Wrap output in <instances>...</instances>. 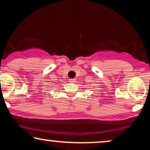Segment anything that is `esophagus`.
I'll return each instance as SVG.
<instances>
[{"instance_id": "34e87169", "label": "esophagus", "mask_w": 150, "mask_h": 150, "mask_svg": "<svg viewBox=\"0 0 150 150\" xmlns=\"http://www.w3.org/2000/svg\"><path fill=\"white\" fill-rule=\"evenodd\" d=\"M75 80H76V79L75 78H71V79H69V81L70 82H75Z\"/></svg>"}]
</instances>
